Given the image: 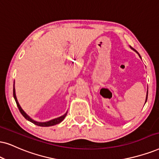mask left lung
<instances>
[{"instance_id": "obj_1", "label": "left lung", "mask_w": 159, "mask_h": 159, "mask_svg": "<svg viewBox=\"0 0 159 159\" xmlns=\"http://www.w3.org/2000/svg\"><path fill=\"white\" fill-rule=\"evenodd\" d=\"M130 48H131V47H130ZM132 49H133V48H132ZM133 50H134V51H136V50H134V49H133ZM136 53H137L139 54V53H138L137 51H136ZM139 57L141 58V56H140L139 54ZM148 92H147V96H146V100H145V103H146V101H147V99H148ZM144 104H145V103H144Z\"/></svg>"}]
</instances>
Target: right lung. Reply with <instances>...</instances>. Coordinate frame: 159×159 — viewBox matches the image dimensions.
<instances>
[{"mask_svg":"<svg viewBox=\"0 0 159 159\" xmlns=\"http://www.w3.org/2000/svg\"><path fill=\"white\" fill-rule=\"evenodd\" d=\"M13 95H14V98H15V101H16V103H17V106L18 108H19L20 111V113L22 114V115H23L24 117L25 118L26 120H29L32 123H34V125H37L38 126H41V127H48V126H52V125H55L56 124H59L60 122H62L64 120V119L65 118L66 115H67V112L64 114V115H62L61 116H59V117H57V118H55V119L53 120H50V121H48V122H37L35 121V120H32L30 116L28 115L27 114L25 113V111H23V109H22V108L20 107V106L19 103H18L17 101V97H16V94H15V84H14V88H13Z\"/></svg>","mask_w":159,"mask_h":159,"instance_id":"add662e5","label":"right lung"}]
</instances>
